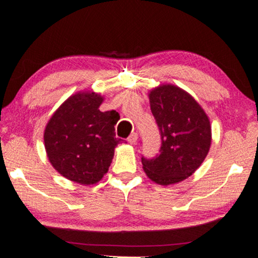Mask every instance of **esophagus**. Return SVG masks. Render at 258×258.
Here are the masks:
<instances>
[{
  "mask_svg": "<svg viewBox=\"0 0 258 258\" xmlns=\"http://www.w3.org/2000/svg\"><path fill=\"white\" fill-rule=\"evenodd\" d=\"M137 140H138V135H137L136 132H132L131 135L128 136V138H127V142H128L130 144H136Z\"/></svg>",
  "mask_w": 258,
  "mask_h": 258,
  "instance_id": "34e87169",
  "label": "esophagus"
}]
</instances>
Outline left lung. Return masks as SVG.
I'll use <instances>...</instances> for the list:
<instances>
[{"label":"left lung","instance_id":"left-lung-1","mask_svg":"<svg viewBox=\"0 0 258 258\" xmlns=\"http://www.w3.org/2000/svg\"><path fill=\"white\" fill-rule=\"evenodd\" d=\"M149 97L162 144L155 157L142 156L143 168L156 183H177L206 158L212 138L210 120L197 101L178 87L159 86Z\"/></svg>","mask_w":258,"mask_h":258}]
</instances>
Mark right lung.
Returning a JSON list of instances; mask_svg holds the SVG:
<instances>
[{
    "label": "right lung",
    "instance_id": "add662e5",
    "mask_svg": "<svg viewBox=\"0 0 258 258\" xmlns=\"http://www.w3.org/2000/svg\"><path fill=\"white\" fill-rule=\"evenodd\" d=\"M103 99L95 93L70 96L52 115L44 133L45 149L53 168L68 180L94 184L108 171L118 119L112 112H101Z\"/></svg>",
    "mask_w": 258,
    "mask_h": 258
}]
</instances>
